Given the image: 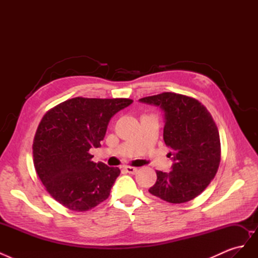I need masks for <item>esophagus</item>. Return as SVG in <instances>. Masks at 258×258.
I'll use <instances>...</instances> for the list:
<instances>
[{"mask_svg": "<svg viewBox=\"0 0 258 258\" xmlns=\"http://www.w3.org/2000/svg\"><path fill=\"white\" fill-rule=\"evenodd\" d=\"M124 170L127 171L128 173H130V174H135L137 171H138V169L137 168H135V167H130V166H128V167H124Z\"/></svg>", "mask_w": 258, "mask_h": 258, "instance_id": "esophagus-1", "label": "esophagus"}]
</instances>
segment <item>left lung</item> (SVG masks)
Here are the masks:
<instances>
[{"mask_svg": "<svg viewBox=\"0 0 258 258\" xmlns=\"http://www.w3.org/2000/svg\"><path fill=\"white\" fill-rule=\"evenodd\" d=\"M165 112L163 140L173 156L170 172L156 171L154 196L170 204L196 198L214 178L221 162V141L216 124L198 100L174 92L140 99Z\"/></svg>", "mask_w": 258, "mask_h": 258, "instance_id": "obj_1", "label": "left lung"}]
</instances>
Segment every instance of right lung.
Masks as SVG:
<instances>
[{"label": "right lung", "mask_w": 258, "mask_h": 258, "mask_svg": "<svg viewBox=\"0 0 258 258\" xmlns=\"http://www.w3.org/2000/svg\"><path fill=\"white\" fill-rule=\"evenodd\" d=\"M131 99L77 97L52 107L38 124L33 141L36 173L50 196L63 207L85 212L110 196L120 170L93 162L112 117Z\"/></svg>", "instance_id": "right-lung-1"}]
</instances>
